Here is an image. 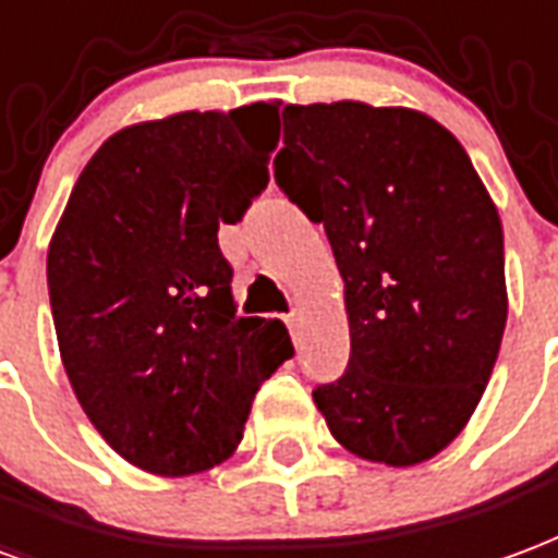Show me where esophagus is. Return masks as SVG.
I'll return each instance as SVG.
<instances>
[{"instance_id": "1", "label": "esophagus", "mask_w": 558, "mask_h": 558, "mask_svg": "<svg viewBox=\"0 0 558 558\" xmlns=\"http://www.w3.org/2000/svg\"><path fill=\"white\" fill-rule=\"evenodd\" d=\"M301 322H304V316H301V313H292L290 319H287V325H290V331H292V340H295V342H299Z\"/></svg>"}]
</instances>
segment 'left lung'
<instances>
[{
	"instance_id": "1",
	"label": "left lung",
	"mask_w": 558,
	"mask_h": 558,
	"mask_svg": "<svg viewBox=\"0 0 558 558\" xmlns=\"http://www.w3.org/2000/svg\"><path fill=\"white\" fill-rule=\"evenodd\" d=\"M275 180L325 227L345 283L349 369L313 402L352 456L414 468L461 435L509 316L502 225L435 118L361 100L283 109Z\"/></svg>"
}]
</instances>
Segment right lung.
Segmentation results:
<instances>
[{
  "label": "right lung",
  "mask_w": 558,
  "mask_h": 558,
  "mask_svg": "<svg viewBox=\"0 0 558 558\" xmlns=\"http://www.w3.org/2000/svg\"><path fill=\"white\" fill-rule=\"evenodd\" d=\"M280 102L177 111L114 132L49 239L61 363L94 428L156 476L236 452L259 384L292 357L280 319L236 316L218 225L268 183Z\"/></svg>",
  "instance_id": "add662e5"
}]
</instances>
